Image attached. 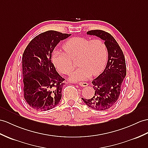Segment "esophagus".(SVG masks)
Listing matches in <instances>:
<instances>
[{"label": "esophagus", "instance_id": "obj_1", "mask_svg": "<svg viewBox=\"0 0 148 148\" xmlns=\"http://www.w3.org/2000/svg\"><path fill=\"white\" fill-rule=\"evenodd\" d=\"M78 85L79 86H82V87H85L88 85L87 83H85V82H80V83H78Z\"/></svg>", "mask_w": 148, "mask_h": 148}]
</instances>
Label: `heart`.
<instances>
[{
	"mask_svg": "<svg viewBox=\"0 0 148 148\" xmlns=\"http://www.w3.org/2000/svg\"><path fill=\"white\" fill-rule=\"evenodd\" d=\"M63 48L66 53L61 50L53 51L52 62L59 72L68 75L73 68L71 59L77 58V64L79 66L70 75L72 81L85 80L92 75L96 76L105 68L107 49L101 39L90 40L86 38L75 37L64 43Z\"/></svg>",
	"mask_w": 148,
	"mask_h": 148,
	"instance_id": "heart-1",
	"label": "heart"
}]
</instances>
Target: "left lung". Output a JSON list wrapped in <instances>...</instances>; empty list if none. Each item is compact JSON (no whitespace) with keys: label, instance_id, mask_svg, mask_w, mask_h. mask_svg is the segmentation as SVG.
I'll return each instance as SVG.
<instances>
[{"label":"left lung","instance_id":"8db88e82","mask_svg":"<svg viewBox=\"0 0 148 148\" xmlns=\"http://www.w3.org/2000/svg\"><path fill=\"white\" fill-rule=\"evenodd\" d=\"M86 34L95 36L105 41L108 61L102 73L92 82L94 95L90 99H82L93 109L106 110L116 103L120 95L122 82L126 75L125 58L119 45L109 33L102 30H92Z\"/></svg>","mask_w":148,"mask_h":148}]
</instances>
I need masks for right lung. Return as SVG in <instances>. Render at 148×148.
I'll return each mask as SVG.
<instances>
[{"instance_id":"right-lung-1","label":"right lung","mask_w":148,"mask_h":148,"mask_svg":"<svg viewBox=\"0 0 148 148\" xmlns=\"http://www.w3.org/2000/svg\"><path fill=\"white\" fill-rule=\"evenodd\" d=\"M71 34L48 31L33 38L23 55L24 97L32 109L48 110L55 107L62 99L64 79L51 62L56 45Z\"/></svg>"}]
</instances>
